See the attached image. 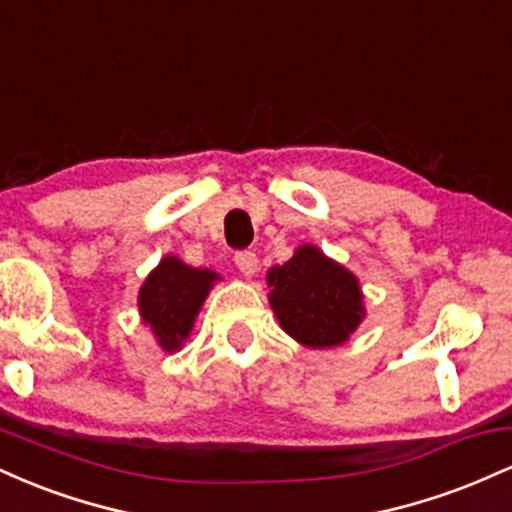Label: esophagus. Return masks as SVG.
<instances>
[{"label":"esophagus","instance_id":"34e87169","mask_svg":"<svg viewBox=\"0 0 512 512\" xmlns=\"http://www.w3.org/2000/svg\"><path fill=\"white\" fill-rule=\"evenodd\" d=\"M236 267L245 276H252L257 272V255L252 250H240L236 252Z\"/></svg>","mask_w":512,"mask_h":512}]
</instances>
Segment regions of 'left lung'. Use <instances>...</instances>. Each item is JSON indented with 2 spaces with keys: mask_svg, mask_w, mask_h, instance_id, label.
Segmentation results:
<instances>
[{
  "mask_svg": "<svg viewBox=\"0 0 512 512\" xmlns=\"http://www.w3.org/2000/svg\"><path fill=\"white\" fill-rule=\"evenodd\" d=\"M269 303L281 327L296 342L327 349L349 339L363 317L361 289L356 276L342 264L327 260L313 245L267 274Z\"/></svg>",
  "mask_w": 512,
  "mask_h": 512,
  "instance_id": "obj_1",
  "label": "left lung"
}]
</instances>
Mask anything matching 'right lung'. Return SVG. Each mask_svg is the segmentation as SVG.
<instances>
[{
  "mask_svg": "<svg viewBox=\"0 0 512 512\" xmlns=\"http://www.w3.org/2000/svg\"><path fill=\"white\" fill-rule=\"evenodd\" d=\"M216 279L219 276L211 269L187 267L178 257H163L154 272L146 276L139 291V310L163 349H180Z\"/></svg>",
  "mask_w": 512,
  "mask_h": 512,
  "instance_id": "obj_1",
  "label": "right lung"
}]
</instances>
